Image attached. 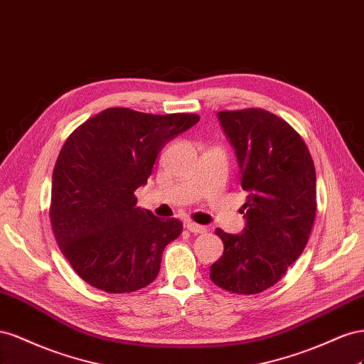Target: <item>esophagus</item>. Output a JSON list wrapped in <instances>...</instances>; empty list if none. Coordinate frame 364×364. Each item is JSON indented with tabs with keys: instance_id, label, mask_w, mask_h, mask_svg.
<instances>
[{
	"instance_id": "esophagus-1",
	"label": "esophagus",
	"mask_w": 364,
	"mask_h": 364,
	"mask_svg": "<svg viewBox=\"0 0 364 364\" xmlns=\"http://www.w3.org/2000/svg\"><path fill=\"white\" fill-rule=\"evenodd\" d=\"M186 227H188V230H189V232H192V233H195V235L207 232V228H205L204 225L195 224V223H188V224H186Z\"/></svg>"
}]
</instances>
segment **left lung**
Here are the masks:
<instances>
[{"label":"left lung","instance_id":"1","mask_svg":"<svg viewBox=\"0 0 364 364\" xmlns=\"http://www.w3.org/2000/svg\"><path fill=\"white\" fill-rule=\"evenodd\" d=\"M235 149L248 193L240 235L216 228L224 253L210 267L215 285L237 294L273 287L305 250L316 218V169L302 137L265 109L216 114Z\"/></svg>","mask_w":364,"mask_h":364}]
</instances>
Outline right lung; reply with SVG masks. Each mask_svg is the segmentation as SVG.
I'll use <instances>...</instances> for the list:
<instances>
[{"instance_id": "right-lung-1", "label": "right lung", "mask_w": 364, "mask_h": 364, "mask_svg": "<svg viewBox=\"0 0 364 364\" xmlns=\"http://www.w3.org/2000/svg\"><path fill=\"white\" fill-rule=\"evenodd\" d=\"M198 120L108 108L67 139L51 178L50 220L62 255L87 284L131 293L157 277L164 247L183 224L140 209L134 192L166 143Z\"/></svg>"}]
</instances>
